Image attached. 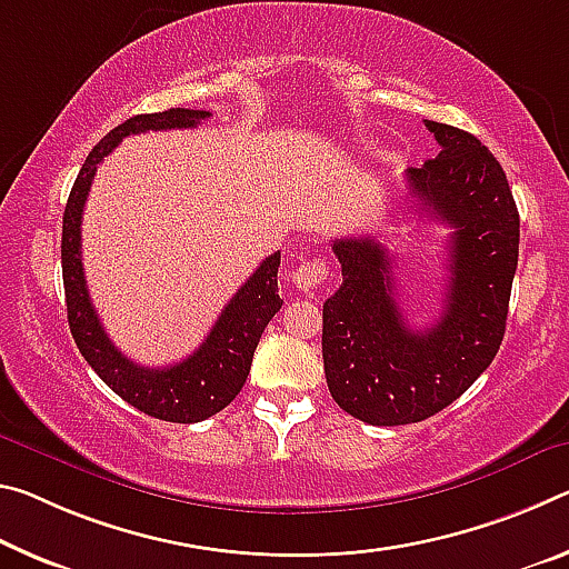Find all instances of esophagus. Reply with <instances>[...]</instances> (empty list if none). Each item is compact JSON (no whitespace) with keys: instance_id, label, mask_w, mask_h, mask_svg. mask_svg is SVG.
I'll return each instance as SVG.
<instances>
[{"instance_id":"1","label":"esophagus","mask_w":569,"mask_h":569,"mask_svg":"<svg viewBox=\"0 0 569 569\" xmlns=\"http://www.w3.org/2000/svg\"><path fill=\"white\" fill-rule=\"evenodd\" d=\"M329 268L323 260H311V263H301L299 268H293L291 273V281L293 286L299 288V291H313V288H319L323 283V278H327Z\"/></svg>"}]
</instances>
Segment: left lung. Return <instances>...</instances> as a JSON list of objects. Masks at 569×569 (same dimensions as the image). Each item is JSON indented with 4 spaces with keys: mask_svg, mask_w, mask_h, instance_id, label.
Returning <instances> with one entry per match:
<instances>
[{
    "mask_svg": "<svg viewBox=\"0 0 569 569\" xmlns=\"http://www.w3.org/2000/svg\"><path fill=\"white\" fill-rule=\"evenodd\" d=\"M440 154L405 171L418 210L448 224L443 313L408 327L392 258L375 238H337L339 291L323 303V372L333 402L369 426H408L448 408L493 362L519 260V212L507 174L473 133L426 121Z\"/></svg>",
    "mask_w": 569,
    "mask_h": 569,
    "instance_id": "obj_1",
    "label": "left lung"
}]
</instances>
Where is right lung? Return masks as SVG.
<instances>
[{"label":"right lung","mask_w":569,"mask_h":569,"mask_svg":"<svg viewBox=\"0 0 569 569\" xmlns=\"http://www.w3.org/2000/svg\"><path fill=\"white\" fill-rule=\"evenodd\" d=\"M204 119H210V111L169 108L161 113L133 116L116 126L96 143L86 164L80 167L76 184L70 189L66 214H62V283H66L70 333L80 355L121 400L151 418L169 422H200L212 418L214 412L228 408L242 390L260 333L283 306V299L278 296L281 252L268 256L256 273L238 288L194 355L171 367H141L113 347L90 303L83 260H80V220H83V207L98 164L119 147L121 139L143 131L194 129Z\"/></svg>","instance_id":"add662e5"}]
</instances>
